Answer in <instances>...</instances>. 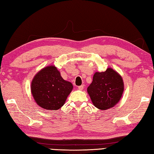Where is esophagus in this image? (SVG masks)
<instances>
[{"label":"esophagus","mask_w":154,"mask_h":154,"mask_svg":"<svg viewBox=\"0 0 154 154\" xmlns=\"http://www.w3.org/2000/svg\"><path fill=\"white\" fill-rule=\"evenodd\" d=\"M83 88H84V85H81V86L78 87V89H79V90H83Z\"/></svg>","instance_id":"obj_1"}]
</instances>
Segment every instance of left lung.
Returning <instances> with one entry per match:
<instances>
[{"label":"left lung","instance_id":"1","mask_svg":"<svg viewBox=\"0 0 154 154\" xmlns=\"http://www.w3.org/2000/svg\"><path fill=\"white\" fill-rule=\"evenodd\" d=\"M87 92L94 106L100 110L112 108L119 102L124 92L122 77L112 68L96 72Z\"/></svg>","mask_w":154,"mask_h":154}]
</instances>
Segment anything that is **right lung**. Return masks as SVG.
<instances>
[{
    "instance_id": "1",
    "label": "right lung",
    "mask_w": 154,
    "mask_h": 154,
    "mask_svg": "<svg viewBox=\"0 0 154 154\" xmlns=\"http://www.w3.org/2000/svg\"><path fill=\"white\" fill-rule=\"evenodd\" d=\"M71 83L64 80L54 65L42 69L31 83V92L38 106L44 109L58 110L63 106L73 89Z\"/></svg>"
}]
</instances>
